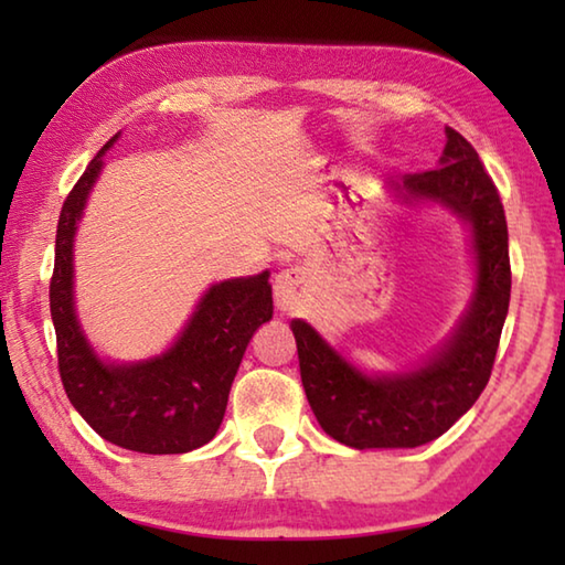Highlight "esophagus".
<instances>
[{
    "mask_svg": "<svg viewBox=\"0 0 565 565\" xmlns=\"http://www.w3.org/2000/svg\"><path fill=\"white\" fill-rule=\"evenodd\" d=\"M303 281H306V274H303V269H299V266L284 269L274 281L276 303H279L281 309H289V306L296 301V296H299V289L303 286Z\"/></svg>",
    "mask_w": 565,
    "mask_h": 565,
    "instance_id": "34e87169",
    "label": "esophagus"
}]
</instances>
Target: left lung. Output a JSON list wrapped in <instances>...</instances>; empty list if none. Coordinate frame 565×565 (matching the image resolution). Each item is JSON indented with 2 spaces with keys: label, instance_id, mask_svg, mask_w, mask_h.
I'll return each instance as SVG.
<instances>
[{
  "label": "left lung",
  "instance_id": "8db88e82",
  "mask_svg": "<svg viewBox=\"0 0 565 565\" xmlns=\"http://www.w3.org/2000/svg\"><path fill=\"white\" fill-rule=\"evenodd\" d=\"M441 167L404 177L408 196L434 199L473 228L478 284L454 339L434 361L404 376L369 379L343 361L306 321H291L301 384L313 416L351 448H414L446 434L481 396L493 371L511 301L509 226L483 161L446 129Z\"/></svg>",
  "mask_w": 565,
  "mask_h": 565
}]
</instances>
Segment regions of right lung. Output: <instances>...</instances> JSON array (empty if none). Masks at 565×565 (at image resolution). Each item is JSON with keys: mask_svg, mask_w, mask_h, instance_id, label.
<instances>
[{"mask_svg": "<svg viewBox=\"0 0 565 565\" xmlns=\"http://www.w3.org/2000/svg\"><path fill=\"white\" fill-rule=\"evenodd\" d=\"M117 137L84 169L56 224L50 306L60 376L72 406L102 438L139 454H186L212 441L222 426L246 343L274 313L271 284L264 271L212 286L174 347L159 359L109 366L94 356L74 317L72 242L104 164L102 154Z\"/></svg>", "mask_w": 565, "mask_h": 565, "instance_id": "right-lung-1", "label": "right lung"}]
</instances>
